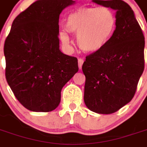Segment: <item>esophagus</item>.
I'll return each instance as SVG.
<instances>
[{"instance_id": "1", "label": "esophagus", "mask_w": 147, "mask_h": 147, "mask_svg": "<svg viewBox=\"0 0 147 147\" xmlns=\"http://www.w3.org/2000/svg\"><path fill=\"white\" fill-rule=\"evenodd\" d=\"M83 62H84V61H83V58H79V59H78V64H79V67H80V69L82 68V65H83Z\"/></svg>"}]
</instances>
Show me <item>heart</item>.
Instances as JSON below:
<instances>
[{"label": "heart", "instance_id": "b5f03b06", "mask_svg": "<svg viewBox=\"0 0 147 147\" xmlns=\"http://www.w3.org/2000/svg\"><path fill=\"white\" fill-rule=\"evenodd\" d=\"M117 27L113 11L106 7H80L68 15L66 30L77 35V43L83 51L94 53L107 45ZM63 45L69 46L70 38L60 32Z\"/></svg>", "mask_w": 147, "mask_h": 147}]
</instances>
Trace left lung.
Returning a JSON list of instances; mask_svg holds the SVG:
<instances>
[{"label": "left lung", "mask_w": 147, "mask_h": 147, "mask_svg": "<svg viewBox=\"0 0 147 147\" xmlns=\"http://www.w3.org/2000/svg\"><path fill=\"white\" fill-rule=\"evenodd\" d=\"M93 1L117 11V27L107 45L86 57L84 102L90 110L113 113L131 102L144 70L145 38L134 11L121 0Z\"/></svg>", "instance_id": "left-lung-1"}]
</instances>
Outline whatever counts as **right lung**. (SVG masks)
Listing matches in <instances>:
<instances>
[{
	"instance_id": "1",
	"label": "right lung",
	"mask_w": 147,
	"mask_h": 147,
	"mask_svg": "<svg viewBox=\"0 0 147 147\" xmlns=\"http://www.w3.org/2000/svg\"><path fill=\"white\" fill-rule=\"evenodd\" d=\"M72 0H39L15 19L4 46L5 77L19 102L34 112H50L63 86L79 70L78 60L59 46V17Z\"/></svg>"
}]
</instances>
